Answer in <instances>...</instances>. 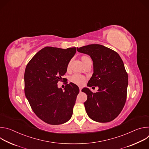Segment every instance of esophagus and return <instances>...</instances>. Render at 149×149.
<instances>
[{
	"label": "esophagus",
	"mask_w": 149,
	"mask_h": 149,
	"mask_svg": "<svg viewBox=\"0 0 149 149\" xmlns=\"http://www.w3.org/2000/svg\"><path fill=\"white\" fill-rule=\"evenodd\" d=\"M81 90H82V88L81 87H79V91L81 92Z\"/></svg>",
	"instance_id": "1"
}]
</instances>
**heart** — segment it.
Returning a JSON list of instances; mask_svg holds the SVG:
<instances>
[{"label":"heart","instance_id":"1","mask_svg":"<svg viewBox=\"0 0 149 149\" xmlns=\"http://www.w3.org/2000/svg\"><path fill=\"white\" fill-rule=\"evenodd\" d=\"M81 60L85 67L89 65V64H92L91 59L87 55L81 56ZM70 68H71V62H69L68 63L67 66V71H69L70 70ZM70 80L72 82H73L77 85H78V86H82V85H84V83L86 82V79L84 76H82L81 75L75 74L73 75L72 76H71Z\"/></svg>","mask_w":149,"mask_h":149}]
</instances>
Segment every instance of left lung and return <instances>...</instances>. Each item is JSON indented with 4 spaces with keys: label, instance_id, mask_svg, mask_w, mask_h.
<instances>
[{
    "label": "left lung",
    "instance_id": "1",
    "mask_svg": "<svg viewBox=\"0 0 149 149\" xmlns=\"http://www.w3.org/2000/svg\"><path fill=\"white\" fill-rule=\"evenodd\" d=\"M77 51L90 55L93 61L94 73L87 86L98 87L97 93L88 88L82 90L87 95L86 112L95 121L110 122L119 115L126 101L128 74L124 63L116 51L101 45L84 46Z\"/></svg>",
    "mask_w": 149,
    "mask_h": 149
}]
</instances>
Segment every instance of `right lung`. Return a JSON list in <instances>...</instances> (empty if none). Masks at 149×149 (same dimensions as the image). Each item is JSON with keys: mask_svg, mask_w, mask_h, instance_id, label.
<instances>
[{"mask_svg": "<svg viewBox=\"0 0 149 149\" xmlns=\"http://www.w3.org/2000/svg\"><path fill=\"white\" fill-rule=\"evenodd\" d=\"M76 53V48L61 49L47 47L37 52L26 65L25 93L35 114L42 121L58 125L72 117L78 87L67 84L64 91L57 83L67 72L68 63Z\"/></svg>", "mask_w": 149, "mask_h": 149, "instance_id": "obj_1", "label": "right lung"}]
</instances>
